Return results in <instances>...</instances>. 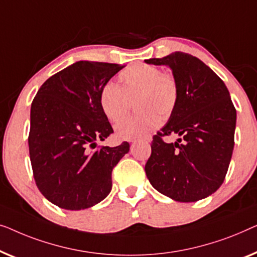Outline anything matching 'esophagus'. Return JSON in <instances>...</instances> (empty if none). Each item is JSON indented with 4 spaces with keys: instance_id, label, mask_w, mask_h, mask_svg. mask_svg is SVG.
Listing matches in <instances>:
<instances>
[{
    "instance_id": "obj_1",
    "label": "esophagus",
    "mask_w": 257,
    "mask_h": 257,
    "mask_svg": "<svg viewBox=\"0 0 257 257\" xmlns=\"http://www.w3.org/2000/svg\"><path fill=\"white\" fill-rule=\"evenodd\" d=\"M143 141H150V137H143V139H142ZM132 142L133 143H135L136 142V140H134V141H132Z\"/></svg>"
}]
</instances>
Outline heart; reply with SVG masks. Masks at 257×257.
<instances>
[{
	"label": "heart",
	"instance_id": "heart-1",
	"mask_svg": "<svg viewBox=\"0 0 257 257\" xmlns=\"http://www.w3.org/2000/svg\"><path fill=\"white\" fill-rule=\"evenodd\" d=\"M120 85L108 82L100 92V107L111 123H118L126 116L131 102L136 101L135 117L116 125L117 136L134 139L153 130L161 117L169 118L179 99L175 75L151 64L132 65L118 74Z\"/></svg>",
	"mask_w": 257,
	"mask_h": 257
}]
</instances>
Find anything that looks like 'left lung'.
Listing matches in <instances>:
<instances>
[{
    "label": "left lung",
    "instance_id": "left-lung-1",
    "mask_svg": "<svg viewBox=\"0 0 257 257\" xmlns=\"http://www.w3.org/2000/svg\"><path fill=\"white\" fill-rule=\"evenodd\" d=\"M146 63L171 67L179 89L173 114L151 142L148 179L176 201H198L221 186L232 158L236 109L225 82L189 53L173 52ZM178 135L176 144L166 136Z\"/></svg>",
    "mask_w": 257,
    "mask_h": 257
}]
</instances>
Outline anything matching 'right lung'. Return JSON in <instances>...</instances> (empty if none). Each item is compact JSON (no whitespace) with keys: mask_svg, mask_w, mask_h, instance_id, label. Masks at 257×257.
<instances>
[{"mask_svg":"<svg viewBox=\"0 0 257 257\" xmlns=\"http://www.w3.org/2000/svg\"><path fill=\"white\" fill-rule=\"evenodd\" d=\"M124 65L77 61L50 77L31 103L29 154L38 190L58 207L78 211L103 200L129 143L97 147L113 128L100 92Z\"/></svg>","mask_w":257,"mask_h":257,"instance_id":"1","label":"right lung"}]
</instances>
